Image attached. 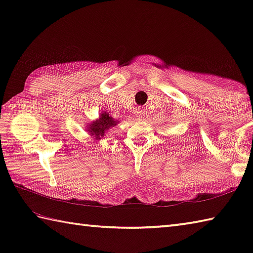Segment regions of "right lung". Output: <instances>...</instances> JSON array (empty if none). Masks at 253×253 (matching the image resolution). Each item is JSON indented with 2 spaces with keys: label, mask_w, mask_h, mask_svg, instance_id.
Returning <instances> with one entry per match:
<instances>
[{
  "label": "right lung",
  "mask_w": 253,
  "mask_h": 253,
  "mask_svg": "<svg viewBox=\"0 0 253 253\" xmlns=\"http://www.w3.org/2000/svg\"><path fill=\"white\" fill-rule=\"evenodd\" d=\"M117 123L118 122L116 120H114V118L111 117L107 113L104 112L102 113L98 121L91 124L90 127L88 128V131L95 139H101V137L105 135V131L109 130V128L116 126Z\"/></svg>",
  "instance_id": "add662e5"
}]
</instances>
